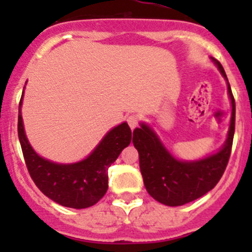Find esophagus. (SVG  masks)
Segmentation results:
<instances>
[{"label":"esophagus","instance_id":"esophagus-1","mask_svg":"<svg viewBox=\"0 0 252 252\" xmlns=\"http://www.w3.org/2000/svg\"><path fill=\"white\" fill-rule=\"evenodd\" d=\"M139 121H140V117H139L138 114H129V116L126 117V122H128L129 126H130L131 129H134L138 126Z\"/></svg>","mask_w":252,"mask_h":252}]
</instances>
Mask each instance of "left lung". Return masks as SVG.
Here are the masks:
<instances>
[{
	"instance_id": "1",
	"label": "left lung",
	"mask_w": 252,
	"mask_h": 252,
	"mask_svg": "<svg viewBox=\"0 0 252 252\" xmlns=\"http://www.w3.org/2000/svg\"><path fill=\"white\" fill-rule=\"evenodd\" d=\"M227 80L232 101V119L227 140L222 149L199 161H179L162 145L146 124L134 130L133 144L139 152V163L147 192L161 204L182 206L204 196L212 190L227 168L235 130V100L222 64L212 58Z\"/></svg>"
}]
</instances>
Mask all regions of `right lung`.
<instances>
[{
	"instance_id": "1",
	"label": "right lung",
	"mask_w": 252,
	"mask_h": 252,
	"mask_svg": "<svg viewBox=\"0 0 252 252\" xmlns=\"http://www.w3.org/2000/svg\"><path fill=\"white\" fill-rule=\"evenodd\" d=\"M24 94V91H23ZM22 100L18 116V136L30 177L40 191L57 204L70 208H86L100 201L108 189V168L134 134L126 123L108 131L96 149L83 161L60 164L40 157L28 141L22 119Z\"/></svg>"
}]
</instances>
